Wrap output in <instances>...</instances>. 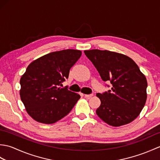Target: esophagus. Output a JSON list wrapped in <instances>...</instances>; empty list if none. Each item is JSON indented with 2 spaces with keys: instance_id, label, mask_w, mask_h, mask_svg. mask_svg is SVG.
<instances>
[{
  "instance_id": "34e87169",
  "label": "esophagus",
  "mask_w": 160,
  "mask_h": 160,
  "mask_svg": "<svg viewBox=\"0 0 160 160\" xmlns=\"http://www.w3.org/2000/svg\"><path fill=\"white\" fill-rule=\"evenodd\" d=\"M93 96V94H89V95H87V94H85L84 95V97L87 98H91V97H92Z\"/></svg>"
}]
</instances>
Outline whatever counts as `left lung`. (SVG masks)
I'll return each instance as SVG.
<instances>
[{"label": "left lung", "mask_w": 160, "mask_h": 160, "mask_svg": "<svg viewBox=\"0 0 160 160\" xmlns=\"http://www.w3.org/2000/svg\"><path fill=\"white\" fill-rule=\"evenodd\" d=\"M84 52L102 80L112 84L111 90L96 94L101 101L96 110L98 117L113 127L133 121L144 108L147 98V78L137 64L131 58L107 50Z\"/></svg>", "instance_id": "left-lung-1"}]
</instances>
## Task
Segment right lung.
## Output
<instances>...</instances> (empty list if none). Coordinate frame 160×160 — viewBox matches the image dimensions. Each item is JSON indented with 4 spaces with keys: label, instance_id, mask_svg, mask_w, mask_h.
<instances>
[{
    "label": "right lung",
    "instance_id": "right-lung-1",
    "mask_svg": "<svg viewBox=\"0 0 160 160\" xmlns=\"http://www.w3.org/2000/svg\"><path fill=\"white\" fill-rule=\"evenodd\" d=\"M81 55L80 50H62L46 54L29 64L20 78V96L33 120L55 123L73 108L80 95L59 87Z\"/></svg>",
    "mask_w": 160,
    "mask_h": 160
}]
</instances>
